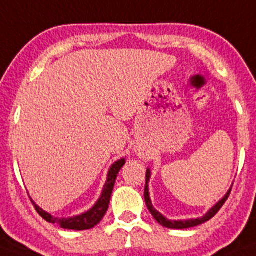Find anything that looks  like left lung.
Segmentation results:
<instances>
[{"instance_id": "1", "label": "left lung", "mask_w": 256, "mask_h": 256, "mask_svg": "<svg viewBox=\"0 0 256 256\" xmlns=\"http://www.w3.org/2000/svg\"><path fill=\"white\" fill-rule=\"evenodd\" d=\"M150 170L148 168V170H146V188H144V200H146V208H148V210L150 211V214L153 215V218H154L158 222L161 226H166V228H171V230H186V228L197 226H200V224L210 220L211 218L215 216L218 211L222 208V206L226 204V201L228 200V197H230V190H232V188H230V190L226 192V194L224 196L223 198L218 202L216 205L212 206V208H211L210 210L206 212V215H204L202 218H198V219H188V220H170V219H168V218L164 216L161 212H158V211L153 208L152 202H150V190H148V183H150Z\"/></svg>"}]
</instances>
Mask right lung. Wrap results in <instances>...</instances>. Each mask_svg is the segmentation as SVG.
I'll return each instance as SVG.
<instances>
[{"mask_svg": "<svg viewBox=\"0 0 256 256\" xmlns=\"http://www.w3.org/2000/svg\"><path fill=\"white\" fill-rule=\"evenodd\" d=\"M125 165V158L118 160L117 162H114L112 166H110V171H108V178H106V186L103 188V192H102L100 198L98 200V202L95 204L92 208L88 211L84 212L81 215H77V216L72 218H54L51 214L46 212V211L42 210L38 205H34L36 211L41 215L46 222L52 224H56V226H60L64 230H91L94 228L98 223H100V220L103 219V216L106 215V210H108V206H110V194H112L113 186L116 183V178L117 174L120 172L122 166Z\"/></svg>", "mask_w": 256, "mask_h": 256, "instance_id": "add662e5", "label": "right lung"}]
</instances>
